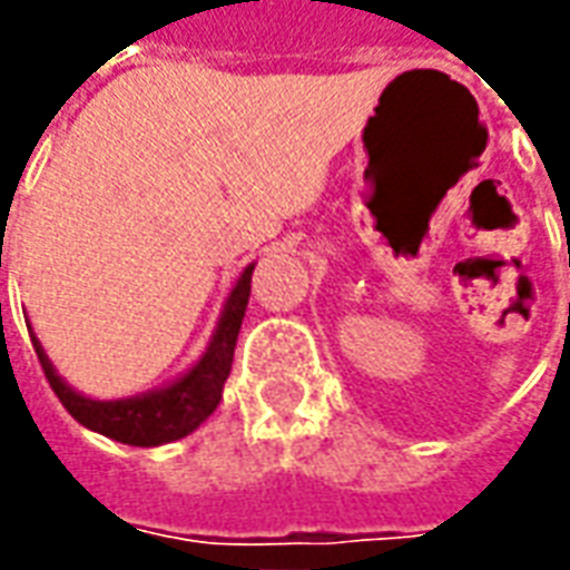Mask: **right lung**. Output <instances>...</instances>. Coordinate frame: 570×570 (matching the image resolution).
I'll return each instance as SVG.
<instances>
[{
	"label": "right lung",
	"mask_w": 570,
	"mask_h": 570,
	"mask_svg": "<svg viewBox=\"0 0 570 570\" xmlns=\"http://www.w3.org/2000/svg\"><path fill=\"white\" fill-rule=\"evenodd\" d=\"M253 268H256V262L247 265L232 286L204 354L164 387H155V391L137 396H121V400L85 396L57 375L55 363L48 360L42 342L32 335L30 326L32 347L39 354L45 379L51 382L55 394L60 396V403L67 406L69 415L94 433H104L109 440L125 442V445H142V449L183 440L210 419L219 406V400H223V384L232 372L237 333H240L244 311H247L249 302Z\"/></svg>",
	"instance_id": "add662e5"
}]
</instances>
